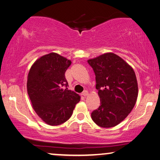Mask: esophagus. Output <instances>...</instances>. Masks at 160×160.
Listing matches in <instances>:
<instances>
[{
	"label": "esophagus",
	"instance_id": "34e87169",
	"mask_svg": "<svg viewBox=\"0 0 160 160\" xmlns=\"http://www.w3.org/2000/svg\"><path fill=\"white\" fill-rule=\"evenodd\" d=\"M82 96H84V97L88 96V90H85V91H83L82 92Z\"/></svg>",
	"mask_w": 160,
	"mask_h": 160
}]
</instances>
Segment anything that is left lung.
<instances>
[{
    "instance_id": "8db88e82",
    "label": "left lung",
    "mask_w": 160,
    "mask_h": 160,
    "mask_svg": "<svg viewBox=\"0 0 160 160\" xmlns=\"http://www.w3.org/2000/svg\"><path fill=\"white\" fill-rule=\"evenodd\" d=\"M95 73L100 106L91 113L97 126L112 128L123 121L137 101L138 94L134 70L122 58L113 53L89 59Z\"/></svg>"
}]
</instances>
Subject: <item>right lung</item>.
Instances as JSON below:
<instances>
[{
  "label": "right lung",
  "instance_id": "1",
  "mask_svg": "<svg viewBox=\"0 0 160 160\" xmlns=\"http://www.w3.org/2000/svg\"><path fill=\"white\" fill-rule=\"evenodd\" d=\"M71 63L52 52L38 58L29 70L27 89L32 106L48 125L66 122L80 100V96L75 92L61 88L68 85L65 72Z\"/></svg>",
  "mask_w": 160,
  "mask_h": 160
}]
</instances>
